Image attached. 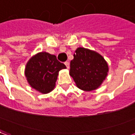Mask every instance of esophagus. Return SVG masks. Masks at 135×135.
<instances>
[{
	"instance_id": "obj_1",
	"label": "esophagus",
	"mask_w": 135,
	"mask_h": 135,
	"mask_svg": "<svg viewBox=\"0 0 135 135\" xmlns=\"http://www.w3.org/2000/svg\"><path fill=\"white\" fill-rule=\"evenodd\" d=\"M65 65H66V68H67L68 69H69V62H68V61H66L64 63Z\"/></svg>"
}]
</instances>
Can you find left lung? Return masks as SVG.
Masks as SVG:
<instances>
[{"label":"left lung","mask_w":135,"mask_h":135,"mask_svg":"<svg viewBox=\"0 0 135 135\" xmlns=\"http://www.w3.org/2000/svg\"><path fill=\"white\" fill-rule=\"evenodd\" d=\"M108 70L107 62L100 53L85 47H78L70 62L69 75L80 90L93 91L102 85Z\"/></svg>","instance_id":"8db88e82"}]
</instances>
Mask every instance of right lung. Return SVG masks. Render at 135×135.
<instances>
[{
  "label": "right lung",
  "mask_w": 135,
  "mask_h": 135,
  "mask_svg": "<svg viewBox=\"0 0 135 135\" xmlns=\"http://www.w3.org/2000/svg\"><path fill=\"white\" fill-rule=\"evenodd\" d=\"M66 66L59 62L55 55L40 52L28 61L25 69L29 85L42 94L49 93L56 87L59 71Z\"/></svg>",
  "instance_id": "1"
}]
</instances>
